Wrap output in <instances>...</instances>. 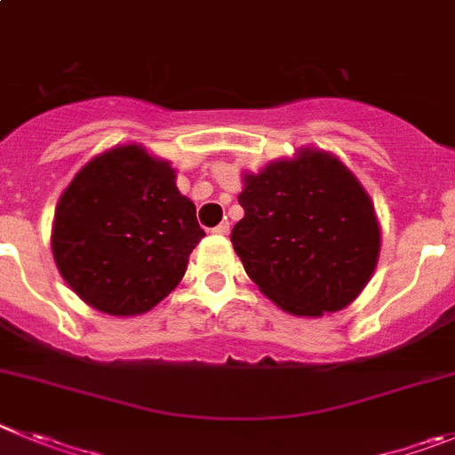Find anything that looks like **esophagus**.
Instances as JSON below:
<instances>
[{
    "mask_svg": "<svg viewBox=\"0 0 455 455\" xmlns=\"http://www.w3.org/2000/svg\"><path fill=\"white\" fill-rule=\"evenodd\" d=\"M212 232H214V235H220V236H228L230 235V223H228V220H223V223L216 225Z\"/></svg>",
    "mask_w": 455,
    "mask_h": 455,
    "instance_id": "obj_1",
    "label": "esophagus"
}]
</instances>
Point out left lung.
<instances>
[{"label": "left lung", "instance_id": "8db88e82", "mask_svg": "<svg viewBox=\"0 0 455 455\" xmlns=\"http://www.w3.org/2000/svg\"><path fill=\"white\" fill-rule=\"evenodd\" d=\"M243 182L245 216L230 241L261 293L293 315L347 307L372 277L381 245L372 200L352 171L307 148Z\"/></svg>", "mask_w": 455, "mask_h": 455}]
</instances>
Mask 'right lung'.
I'll use <instances>...</instances> for the list:
<instances>
[{
  "label": "right lung",
  "instance_id": "right-lung-1",
  "mask_svg": "<svg viewBox=\"0 0 455 455\" xmlns=\"http://www.w3.org/2000/svg\"><path fill=\"white\" fill-rule=\"evenodd\" d=\"M203 236L176 171L131 144L78 171L58 200L52 248L83 302L110 315H137L176 289Z\"/></svg>",
  "mask_w": 455,
  "mask_h": 455
}]
</instances>
